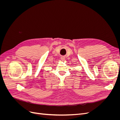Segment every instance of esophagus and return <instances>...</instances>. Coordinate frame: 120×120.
Masks as SVG:
<instances>
[{
    "mask_svg": "<svg viewBox=\"0 0 120 120\" xmlns=\"http://www.w3.org/2000/svg\"><path fill=\"white\" fill-rule=\"evenodd\" d=\"M60 59H61V60H66V58H65V57H64V56H61V58H60Z\"/></svg>",
    "mask_w": 120,
    "mask_h": 120,
    "instance_id": "obj_1",
    "label": "esophagus"
}]
</instances>
